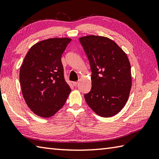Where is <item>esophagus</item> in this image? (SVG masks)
Listing matches in <instances>:
<instances>
[{
  "label": "esophagus",
  "instance_id": "1",
  "mask_svg": "<svg viewBox=\"0 0 159 159\" xmlns=\"http://www.w3.org/2000/svg\"><path fill=\"white\" fill-rule=\"evenodd\" d=\"M78 84H79V82H77V81L73 82V85H74V87H76V86L78 85Z\"/></svg>",
  "mask_w": 159,
  "mask_h": 159
}]
</instances>
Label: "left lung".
Here are the masks:
<instances>
[{"instance_id": "left-lung-1", "label": "left lung", "mask_w": 159, "mask_h": 159, "mask_svg": "<svg viewBox=\"0 0 159 159\" xmlns=\"http://www.w3.org/2000/svg\"><path fill=\"white\" fill-rule=\"evenodd\" d=\"M92 71V89L84 95L94 112L104 117L118 113L126 104L132 80L129 60L116 42L102 36L79 38Z\"/></svg>"}]
</instances>
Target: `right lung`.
<instances>
[{"label":"right lung","mask_w":159,"mask_h":159,"mask_svg":"<svg viewBox=\"0 0 159 159\" xmlns=\"http://www.w3.org/2000/svg\"><path fill=\"white\" fill-rule=\"evenodd\" d=\"M69 38H52L33 46L20 70L24 98L37 116L49 117L64 104L71 92L64 79L61 55Z\"/></svg>","instance_id":"add662e5"}]
</instances>
